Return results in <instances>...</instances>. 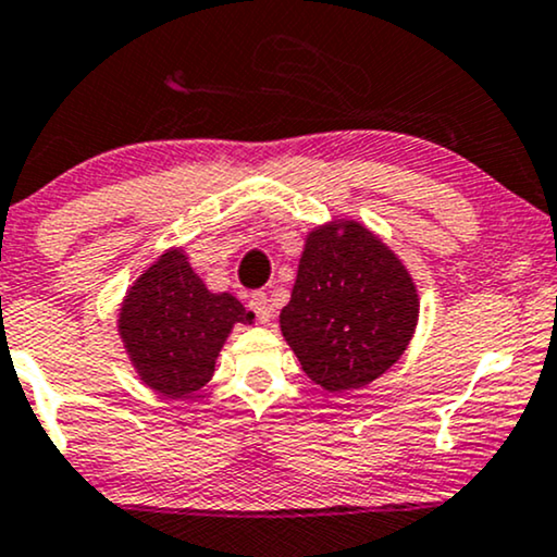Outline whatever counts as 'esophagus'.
<instances>
[{
    "mask_svg": "<svg viewBox=\"0 0 557 557\" xmlns=\"http://www.w3.org/2000/svg\"><path fill=\"white\" fill-rule=\"evenodd\" d=\"M247 305H250V310L256 312V318H258L260 322H271V318H273L271 299H268L263 292H256V294H252V297H250V301H247Z\"/></svg>",
    "mask_w": 557,
    "mask_h": 557,
    "instance_id": "esophagus-1",
    "label": "esophagus"
}]
</instances>
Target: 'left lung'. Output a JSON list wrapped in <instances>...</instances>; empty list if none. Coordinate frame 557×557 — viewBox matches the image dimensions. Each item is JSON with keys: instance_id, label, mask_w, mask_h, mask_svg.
<instances>
[{"instance_id": "1", "label": "left lung", "mask_w": 557, "mask_h": 557, "mask_svg": "<svg viewBox=\"0 0 557 557\" xmlns=\"http://www.w3.org/2000/svg\"><path fill=\"white\" fill-rule=\"evenodd\" d=\"M416 281L403 260L354 219H333L305 237L281 333L314 384L346 393L400 359L418 325Z\"/></svg>"}]
</instances>
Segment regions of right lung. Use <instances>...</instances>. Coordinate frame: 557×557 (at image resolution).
<instances>
[{
	"instance_id": "1",
	"label": "right lung",
	"mask_w": 557,
	"mask_h": 557,
	"mask_svg": "<svg viewBox=\"0 0 557 557\" xmlns=\"http://www.w3.org/2000/svg\"><path fill=\"white\" fill-rule=\"evenodd\" d=\"M252 320L232 294L206 289L183 247H170L123 297L119 335L147 387L185 397L211 380L232 327Z\"/></svg>"
}]
</instances>
